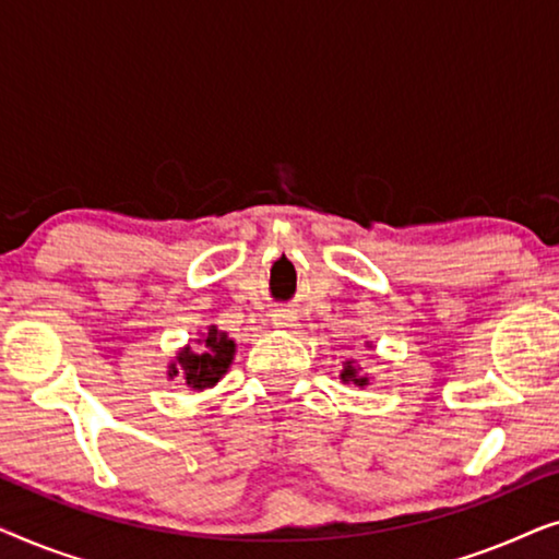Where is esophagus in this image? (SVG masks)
Here are the masks:
<instances>
[{"mask_svg": "<svg viewBox=\"0 0 559 559\" xmlns=\"http://www.w3.org/2000/svg\"><path fill=\"white\" fill-rule=\"evenodd\" d=\"M272 323H274V328H282V331H293V328L297 325L295 323V316H289V312H285V310L274 312Z\"/></svg>", "mask_w": 559, "mask_h": 559, "instance_id": "34e87169", "label": "esophagus"}]
</instances>
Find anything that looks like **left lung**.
<instances>
[{
  "instance_id": "1",
  "label": "left lung",
  "mask_w": 559,
  "mask_h": 559,
  "mask_svg": "<svg viewBox=\"0 0 559 559\" xmlns=\"http://www.w3.org/2000/svg\"><path fill=\"white\" fill-rule=\"evenodd\" d=\"M341 379L346 381V384H356V386H366V384H369V377H364V373H358L354 361H346V366H343V371H341Z\"/></svg>"
}]
</instances>
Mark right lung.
<instances>
[{
    "label": "right lung",
    "instance_id": "right-lung-1",
    "mask_svg": "<svg viewBox=\"0 0 559 559\" xmlns=\"http://www.w3.org/2000/svg\"><path fill=\"white\" fill-rule=\"evenodd\" d=\"M198 343H201L198 350L186 346L175 356L167 377H180L190 389L201 392V389L218 384V379L228 371L236 354V343L226 333H221L216 325H211L209 333H203V338H198Z\"/></svg>",
    "mask_w": 559,
    "mask_h": 559
}]
</instances>
